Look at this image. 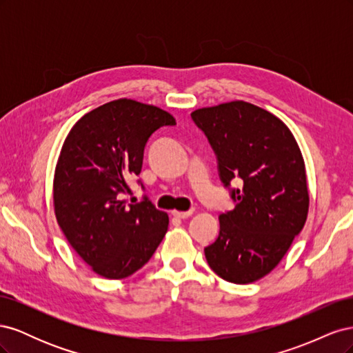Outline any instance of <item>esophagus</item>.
<instances>
[{
	"label": "esophagus",
	"instance_id": "esophagus-1",
	"mask_svg": "<svg viewBox=\"0 0 353 353\" xmlns=\"http://www.w3.org/2000/svg\"><path fill=\"white\" fill-rule=\"evenodd\" d=\"M194 213V210L191 209V210H187V212H181V210H172V215L175 216V218H179V219H185V218H190L191 215H193Z\"/></svg>",
	"mask_w": 353,
	"mask_h": 353
}]
</instances>
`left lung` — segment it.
Returning <instances> with one entry per match:
<instances>
[{
  "mask_svg": "<svg viewBox=\"0 0 353 353\" xmlns=\"http://www.w3.org/2000/svg\"><path fill=\"white\" fill-rule=\"evenodd\" d=\"M191 117L218 156L219 175L236 208L219 215V236L205 248L212 271L249 284L281 262L302 231L309 210L305 160L279 117L248 101L201 108Z\"/></svg>",
  "mask_w": 353,
  "mask_h": 353,
  "instance_id": "1",
  "label": "left lung"
}]
</instances>
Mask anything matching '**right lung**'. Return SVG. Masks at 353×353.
I'll use <instances>...</instances> for the list:
<instances>
[{"mask_svg": "<svg viewBox=\"0 0 353 353\" xmlns=\"http://www.w3.org/2000/svg\"><path fill=\"white\" fill-rule=\"evenodd\" d=\"M175 117L131 99L105 103L72 126L54 170L52 203L69 244L104 279L122 280L148 262L169 225L150 201L126 206L119 193L140 175L150 135Z\"/></svg>", "mask_w": 353, "mask_h": 353, "instance_id": "1", "label": "right lung"}]
</instances>
